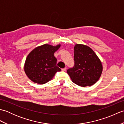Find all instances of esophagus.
I'll return each mask as SVG.
<instances>
[{"label": "esophagus", "instance_id": "1", "mask_svg": "<svg viewBox=\"0 0 124 124\" xmlns=\"http://www.w3.org/2000/svg\"><path fill=\"white\" fill-rule=\"evenodd\" d=\"M66 69H67V68L65 67V68H63V69H62V71H66Z\"/></svg>", "mask_w": 124, "mask_h": 124}]
</instances>
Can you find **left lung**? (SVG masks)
<instances>
[{"label":"left lung","instance_id":"1","mask_svg":"<svg viewBox=\"0 0 124 124\" xmlns=\"http://www.w3.org/2000/svg\"><path fill=\"white\" fill-rule=\"evenodd\" d=\"M75 65L67 70L72 82L81 87L91 86L99 80L103 66L101 60L91 47L75 44Z\"/></svg>","mask_w":124,"mask_h":124}]
</instances>
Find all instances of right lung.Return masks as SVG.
I'll list each match as a JSON object with an SVG mask.
<instances>
[{"label":"right lung","instance_id":"right-lung-1","mask_svg":"<svg viewBox=\"0 0 124 124\" xmlns=\"http://www.w3.org/2000/svg\"><path fill=\"white\" fill-rule=\"evenodd\" d=\"M61 46L44 44L36 47L28 54L24 65L26 75L33 83L44 84L53 78L55 73L61 71L56 65L54 54Z\"/></svg>","mask_w":124,"mask_h":124}]
</instances>
